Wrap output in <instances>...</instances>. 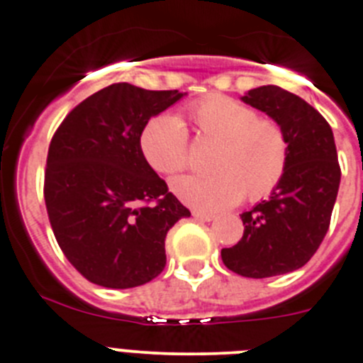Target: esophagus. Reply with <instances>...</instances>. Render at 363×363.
Instances as JSON below:
<instances>
[{"mask_svg":"<svg viewBox=\"0 0 363 363\" xmlns=\"http://www.w3.org/2000/svg\"><path fill=\"white\" fill-rule=\"evenodd\" d=\"M193 216H195L197 220H204V222H211V220H215V215H213V213L199 211V209H195V211H193Z\"/></svg>","mask_w":363,"mask_h":363,"instance_id":"1","label":"esophagus"}]
</instances>
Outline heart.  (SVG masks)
Listing matches in <instances>:
<instances>
[{
  "label": "heart",
  "mask_w": 363,
  "mask_h": 363,
  "mask_svg": "<svg viewBox=\"0 0 363 363\" xmlns=\"http://www.w3.org/2000/svg\"><path fill=\"white\" fill-rule=\"evenodd\" d=\"M199 138L216 141L209 175H182L172 191L184 204L201 211H220L267 197L286 168L289 141L279 123L258 118V113L235 98L213 94L186 111ZM145 161L157 174L172 177L188 164V134L179 118L155 116L140 135Z\"/></svg>",
  "instance_id": "heart-1"
}]
</instances>
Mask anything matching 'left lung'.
<instances>
[{
  "mask_svg": "<svg viewBox=\"0 0 363 363\" xmlns=\"http://www.w3.org/2000/svg\"><path fill=\"white\" fill-rule=\"evenodd\" d=\"M243 104L281 125L289 159L279 184L267 201L243 211V236L222 249L233 272L254 279L301 269L319 249L330 228L340 186L333 130L310 104L277 86L247 91Z\"/></svg>",
  "mask_w": 363,
  "mask_h": 363,
  "instance_id": "left-lung-1",
  "label": "left lung"
}]
</instances>
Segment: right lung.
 Wrapping results in <instances>:
<instances>
[{"mask_svg":"<svg viewBox=\"0 0 363 363\" xmlns=\"http://www.w3.org/2000/svg\"><path fill=\"white\" fill-rule=\"evenodd\" d=\"M186 94L111 84L57 128L44 201L59 247L91 283L134 289L164 269L166 233L191 213L145 161L140 135L150 118Z\"/></svg>","mask_w":363,"mask_h":363,"instance_id":"right-lung-1","label":"right lung"}]
</instances>
